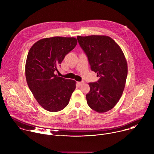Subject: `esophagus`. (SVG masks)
<instances>
[{
	"label": "esophagus",
	"mask_w": 154,
	"mask_h": 154,
	"mask_svg": "<svg viewBox=\"0 0 154 154\" xmlns=\"http://www.w3.org/2000/svg\"><path fill=\"white\" fill-rule=\"evenodd\" d=\"M83 82H77V85H79V86H81L82 85H83Z\"/></svg>",
	"instance_id": "1"
}]
</instances>
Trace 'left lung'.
Segmentation results:
<instances>
[{"instance_id":"obj_1","label":"left lung","mask_w":154,"mask_h":154,"mask_svg":"<svg viewBox=\"0 0 154 154\" xmlns=\"http://www.w3.org/2000/svg\"><path fill=\"white\" fill-rule=\"evenodd\" d=\"M80 46L87 55L91 68L100 77L89 83L86 94L89 107L101 113L112 109L119 101L125 88L127 63L120 46L105 35H78Z\"/></svg>"}]
</instances>
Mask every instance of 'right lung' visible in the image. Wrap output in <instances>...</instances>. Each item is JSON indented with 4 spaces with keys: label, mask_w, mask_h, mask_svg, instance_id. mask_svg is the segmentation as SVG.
<instances>
[{
    "label": "right lung",
    "mask_w": 154,
    "mask_h": 154,
    "mask_svg": "<svg viewBox=\"0 0 154 154\" xmlns=\"http://www.w3.org/2000/svg\"><path fill=\"white\" fill-rule=\"evenodd\" d=\"M77 43L75 37L56 36L38 40L29 50L25 66L26 81L38 104L48 111L65 108L75 89V80L58 77L55 71Z\"/></svg>",
    "instance_id": "obj_1"
}]
</instances>
